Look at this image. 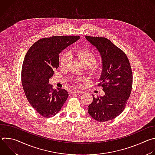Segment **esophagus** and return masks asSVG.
<instances>
[{
  "label": "esophagus",
  "mask_w": 155,
  "mask_h": 155,
  "mask_svg": "<svg viewBox=\"0 0 155 155\" xmlns=\"http://www.w3.org/2000/svg\"><path fill=\"white\" fill-rule=\"evenodd\" d=\"M83 93V91H80V90H74V91H72V92H71V93L72 94H74V93Z\"/></svg>",
  "instance_id": "esophagus-1"
}]
</instances>
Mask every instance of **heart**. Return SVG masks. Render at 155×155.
I'll return each mask as SVG.
<instances>
[{
    "mask_svg": "<svg viewBox=\"0 0 155 155\" xmlns=\"http://www.w3.org/2000/svg\"><path fill=\"white\" fill-rule=\"evenodd\" d=\"M76 54L83 65H86L89 67L91 66V71L92 72L97 73L100 71L101 69V65L95 63L96 57L93 51L89 50L81 49L76 51ZM69 60L70 55L69 53L63 54L60 61L61 67L62 68L67 67Z\"/></svg>",
    "mask_w": 155,
    "mask_h": 155,
    "instance_id": "b5f03b06",
    "label": "heart"
}]
</instances>
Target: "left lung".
Returning a JSON list of instances; mask_svg holds the SVG:
<instances>
[{"instance_id": "8db88e82", "label": "left lung", "mask_w": 155, "mask_h": 155, "mask_svg": "<svg viewBox=\"0 0 155 155\" xmlns=\"http://www.w3.org/2000/svg\"><path fill=\"white\" fill-rule=\"evenodd\" d=\"M101 54L102 69L99 81L105 92L88 105V114L99 122L113 120L124 110L130 96L132 73L125 53L108 39L86 36Z\"/></svg>"}]
</instances>
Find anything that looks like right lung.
<instances>
[{
    "label": "right lung",
    "mask_w": 155,
    "mask_h": 155,
    "mask_svg": "<svg viewBox=\"0 0 155 155\" xmlns=\"http://www.w3.org/2000/svg\"><path fill=\"white\" fill-rule=\"evenodd\" d=\"M80 38L68 35L43 38L34 43L26 53L22 66V84L29 104L44 117L56 115L69 96L64 89H53L49 80L59 68V54Z\"/></svg>",
    "instance_id": "1"
}]
</instances>
